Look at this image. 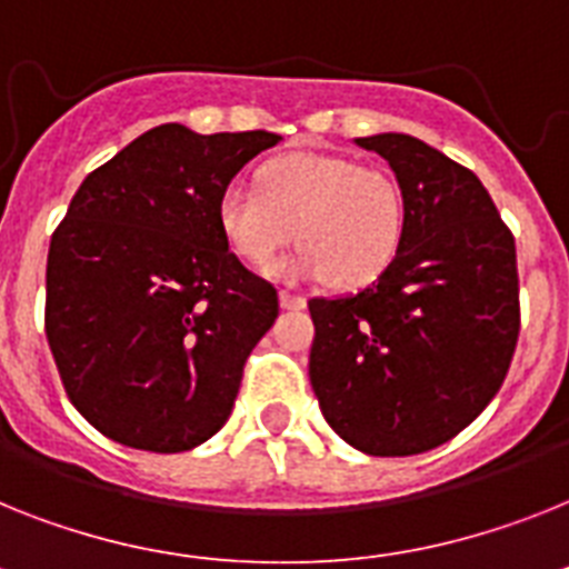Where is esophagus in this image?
Returning a JSON list of instances; mask_svg holds the SVG:
<instances>
[{"label":"esophagus","mask_w":569,"mask_h":569,"mask_svg":"<svg viewBox=\"0 0 569 569\" xmlns=\"http://www.w3.org/2000/svg\"><path fill=\"white\" fill-rule=\"evenodd\" d=\"M280 307H283V309H303V307H307V298H303V295H292V292H286V289H280Z\"/></svg>","instance_id":"esophagus-1"}]
</instances>
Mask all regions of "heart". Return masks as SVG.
I'll return each instance as SVG.
<instances>
[{
	"label": "heart",
	"instance_id": "1",
	"mask_svg": "<svg viewBox=\"0 0 569 569\" xmlns=\"http://www.w3.org/2000/svg\"><path fill=\"white\" fill-rule=\"evenodd\" d=\"M257 188L219 193L217 226L237 260L269 274L283 248L300 254L289 277H323L332 289L379 280L402 251L408 208L399 181L332 152H286L257 170Z\"/></svg>",
	"mask_w": 569,
	"mask_h": 569
}]
</instances>
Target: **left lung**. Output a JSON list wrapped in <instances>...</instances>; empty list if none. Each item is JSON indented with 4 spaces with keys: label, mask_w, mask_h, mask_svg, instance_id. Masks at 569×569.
<instances>
[{
    "label": "left lung",
    "mask_w": 569,
    "mask_h": 569,
    "mask_svg": "<svg viewBox=\"0 0 569 569\" xmlns=\"http://www.w3.org/2000/svg\"><path fill=\"white\" fill-rule=\"evenodd\" d=\"M356 144L393 167L408 226L379 280L309 300V381L343 442L373 457L422 455L475 422L509 373L515 237L469 167L402 132Z\"/></svg>",
    "instance_id": "1"
}]
</instances>
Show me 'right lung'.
<instances>
[{
  "label": "right lung",
  "mask_w": 569,
  "mask_h": 569,
  "mask_svg": "<svg viewBox=\"0 0 569 569\" xmlns=\"http://www.w3.org/2000/svg\"><path fill=\"white\" fill-rule=\"evenodd\" d=\"M274 132L161 123L86 176L51 233L46 338L69 402L121 446L176 455L226 425L277 289L228 251L219 193Z\"/></svg>",
  "instance_id": "1"
}]
</instances>
